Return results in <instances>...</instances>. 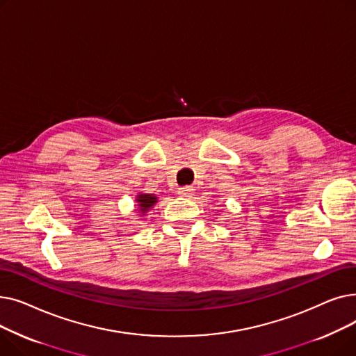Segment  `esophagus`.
<instances>
[{"mask_svg":"<svg viewBox=\"0 0 356 356\" xmlns=\"http://www.w3.org/2000/svg\"><path fill=\"white\" fill-rule=\"evenodd\" d=\"M193 192H195V189L192 188V186H183V188L179 189V195H181V196H191V195H193Z\"/></svg>","mask_w":356,"mask_h":356,"instance_id":"esophagus-1","label":"esophagus"}]
</instances>
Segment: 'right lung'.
I'll list each match as a JSON object with an SVG mask.
<instances>
[{
  "label": "right lung",
  "instance_id": "right-lung-1",
  "mask_svg": "<svg viewBox=\"0 0 356 356\" xmlns=\"http://www.w3.org/2000/svg\"><path fill=\"white\" fill-rule=\"evenodd\" d=\"M136 202L138 203V209L141 213H145L147 211L152 209L154 207V203H157V197L154 195H148V193H141L137 196Z\"/></svg>",
  "mask_w": 356,
  "mask_h": 356
}]
</instances>
